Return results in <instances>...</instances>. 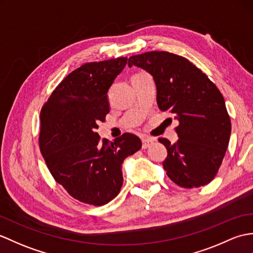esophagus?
Wrapping results in <instances>:
<instances>
[{
	"mask_svg": "<svg viewBox=\"0 0 253 253\" xmlns=\"http://www.w3.org/2000/svg\"><path fill=\"white\" fill-rule=\"evenodd\" d=\"M153 143H154V139H151V138L142 139V149H148Z\"/></svg>",
	"mask_w": 253,
	"mask_h": 253,
	"instance_id": "obj_1",
	"label": "esophagus"
}]
</instances>
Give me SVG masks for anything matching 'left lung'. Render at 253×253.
I'll use <instances>...</instances> for the list:
<instances>
[{"mask_svg": "<svg viewBox=\"0 0 253 253\" xmlns=\"http://www.w3.org/2000/svg\"><path fill=\"white\" fill-rule=\"evenodd\" d=\"M128 66L153 76L158 108L168 111L179 123L177 142L158 139L168 152L163 166L170 180L185 189L208 184L224 158L232 128L218 87L201 69L172 52L131 56Z\"/></svg>", "mask_w": 253, "mask_h": 253, "instance_id": "left-lung-1", "label": "left lung"}]
</instances>
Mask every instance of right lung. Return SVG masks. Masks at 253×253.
<instances>
[{
  "label": "right lung",
  "instance_id": "1",
  "mask_svg": "<svg viewBox=\"0 0 253 253\" xmlns=\"http://www.w3.org/2000/svg\"><path fill=\"white\" fill-rule=\"evenodd\" d=\"M127 57L88 62L64 78L41 110L40 150L57 183L78 201L102 206L123 185L122 164L142 146L125 132L113 142L95 131L110 112L108 91Z\"/></svg>",
  "mask_w": 253,
  "mask_h": 253
}]
</instances>
